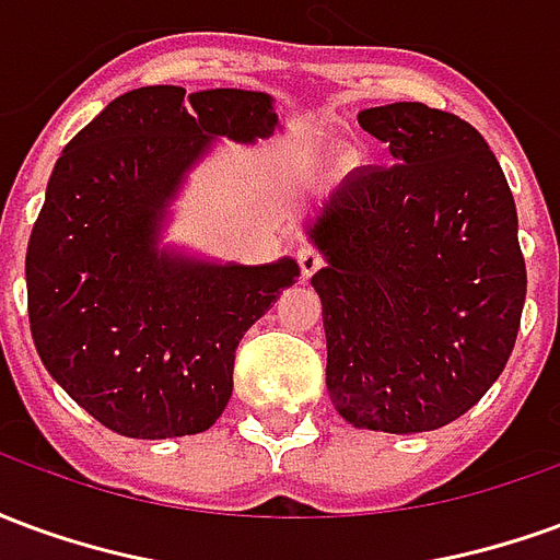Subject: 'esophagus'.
I'll use <instances>...</instances> for the list:
<instances>
[{
  "instance_id": "esophagus-1",
  "label": "esophagus",
  "mask_w": 560,
  "mask_h": 560,
  "mask_svg": "<svg viewBox=\"0 0 560 560\" xmlns=\"http://www.w3.org/2000/svg\"><path fill=\"white\" fill-rule=\"evenodd\" d=\"M296 264H300L303 279H312L317 269L324 267V255L317 252L315 245H303V248H300V255H296Z\"/></svg>"
}]
</instances>
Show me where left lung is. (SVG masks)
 <instances>
[{
  "mask_svg": "<svg viewBox=\"0 0 560 560\" xmlns=\"http://www.w3.org/2000/svg\"><path fill=\"white\" fill-rule=\"evenodd\" d=\"M360 126L393 164L351 173L312 224L327 389L360 429L432 432L504 372L525 305L513 191L477 128L420 102Z\"/></svg>",
  "mask_w": 560,
  "mask_h": 560,
  "instance_id": "left-lung-1",
  "label": "left lung"
}]
</instances>
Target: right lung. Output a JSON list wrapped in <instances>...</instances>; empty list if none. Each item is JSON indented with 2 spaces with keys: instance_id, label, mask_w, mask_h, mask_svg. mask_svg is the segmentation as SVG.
<instances>
[{
  "instance_id": "1",
  "label": "right lung",
  "mask_w": 560,
  "mask_h": 560,
  "mask_svg": "<svg viewBox=\"0 0 560 560\" xmlns=\"http://www.w3.org/2000/svg\"><path fill=\"white\" fill-rule=\"evenodd\" d=\"M264 92L140 86L68 140L26 248L35 351L83 411L126 438L197 434L233 393V357L300 267H207L155 252L161 209L209 138L276 131Z\"/></svg>"
}]
</instances>
